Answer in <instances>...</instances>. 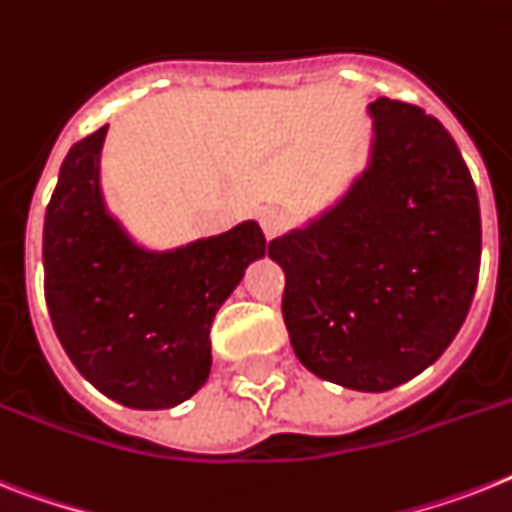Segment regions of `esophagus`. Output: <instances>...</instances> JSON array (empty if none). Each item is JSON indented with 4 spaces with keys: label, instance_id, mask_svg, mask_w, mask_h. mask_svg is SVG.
<instances>
[{
    "label": "esophagus",
    "instance_id": "1",
    "mask_svg": "<svg viewBox=\"0 0 512 512\" xmlns=\"http://www.w3.org/2000/svg\"><path fill=\"white\" fill-rule=\"evenodd\" d=\"M286 223H289V218H286L284 210H278V207H265L263 213H260V226H263L268 239L281 234L286 228Z\"/></svg>",
    "mask_w": 512,
    "mask_h": 512
}]
</instances>
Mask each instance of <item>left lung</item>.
<instances>
[{"label": "left lung", "mask_w": 512, "mask_h": 512, "mask_svg": "<svg viewBox=\"0 0 512 512\" xmlns=\"http://www.w3.org/2000/svg\"><path fill=\"white\" fill-rule=\"evenodd\" d=\"M373 157L321 220L273 239L294 355L357 392L405 384L442 355L471 310L481 265L476 186L447 128L378 97Z\"/></svg>", "instance_id": "left-lung-1"}]
</instances>
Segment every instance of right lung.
Returning <instances> with one entry per match:
<instances>
[{
	"label": "right lung",
	"instance_id": "right-lung-1",
	"mask_svg": "<svg viewBox=\"0 0 512 512\" xmlns=\"http://www.w3.org/2000/svg\"><path fill=\"white\" fill-rule=\"evenodd\" d=\"M105 134L76 141L62 162L44 215V297L86 381L120 405L165 410L202 389L215 313L270 244L247 220L173 252L136 247L102 202Z\"/></svg>",
	"mask_w": 512,
	"mask_h": 512
}]
</instances>
